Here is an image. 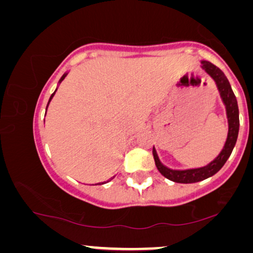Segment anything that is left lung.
<instances>
[{"label": "left lung", "mask_w": 253, "mask_h": 253, "mask_svg": "<svg viewBox=\"0 0 253 253\" xmlns=\"http://www.w3.org/2000/svg\"><path fill=\"white\" fill-rule=\"evenodd\" d=\"M201 63L202 67L205 70V72L215 81V84L220 92V97H221L223 104L226 106L227 119H228V135H227L226 143L223 145L221 152L218 155V157H216L214 161L208 164L206 166L199 167V169L183 170L170 169L165 165H163L161 161H159L157 151H156L155 147L152 148V155H154L155 158V164L156 166H157L159 172H161L166 179L177 183H194L214 175L218 170L221 169V167L225 165L227 159L229 158L235 144H236V140L238 136V128H240L238 106L236 97H235L228 79H227L222 71L220 70L219 67L213 65L212 63L208 62V60H202Z\"/></svg>", "instance_id": "obj_1"}]
</instances>
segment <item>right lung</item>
I'll use <instances>...</instances> for the list:
<instances>
[{
    "instance_id": "add662e5",
    "label": "right lung",
    "mask_w": 253,
    "mask_h": 253,
    "mask_svg": "<svg viewBox=\"0 0 253 253\" xmlns=\"http://www.w3.org/2000/svg\"><path fill=\"white\" fill-rule=\"evenodd\" d=\"M66 76H67V73H64V74H63V77H62V78H60V80H59V84H60V83H62V81L64 80V78H65ZM56 90H57V89H56ZM56 90H55L54 92H52V94H51V96H50V98H49L48 105H49V103H50V101H51V98H52V97H54V95H55V92H56ZM48 105H47V108H48Z\"/></svg>"
}]
</instances>
